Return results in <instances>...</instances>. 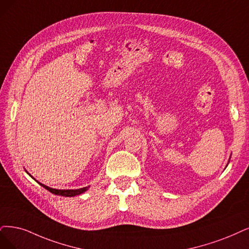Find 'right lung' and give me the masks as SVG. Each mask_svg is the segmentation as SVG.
Instances as JSON below:
<instances>
[{"mask_svg": "<svg viewBox=\"0 0 249 249\" xmlns=\"http://www.w3.org/2000/svg\"><path fill=\"white\" fill-rule=\"evenodd\" d=\"M39 183L43 188H45L46 190H48L49 192H51L52 194L59 195V196H66V197H72V196H76V195H80V194H82V193H84L85 191L88 190V187L87 188L78 189V190H56V189H52V188H49L47 186H45V185H43V183H41V182H39Z\"/></svg>", "mask_w": 249, "mask_h": 249, "instance_id": "right-lung-1", "label": "right lung"}]
</instances>
